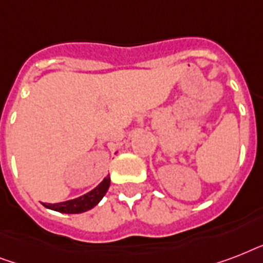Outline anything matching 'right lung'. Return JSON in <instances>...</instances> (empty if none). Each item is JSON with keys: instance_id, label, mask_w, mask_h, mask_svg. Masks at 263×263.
<instances>
[{"instance_id": "obj_1", "label": "right lung", "mask_w": 263, "mask_h": 263, "mask_svg": "<svg viewBox=\"0 0 263 263\" xmlns=\"http://www.w3.org/2000/svg\"><path fill=\"white\" fill-rule=\"evenodd\" d=\"M110 185V179L105 177L103 181L99 184L98 187L94 188L92 191H90L86 195L76 198V199L67 200V202H61V203H42L45 208L55 210L60 213H68V214H76V213L87 212L90 209L98 204V202L103 198V195L106 194Z\"/></svg>"}]
</instances>
